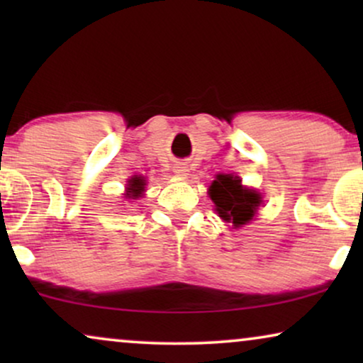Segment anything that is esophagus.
I'll return each instance as SVG.
<instances>
[{"instance_id": "esophagus-1", "label": "esophagus", "mask_w": 363, "mask_h": 363, "mask_svg": "<svg viewBox=\"0 0 363 363\" xmlns=\"http://www.w3.org/2000/svg\"><path fill=\"white\" fill-rule=\"evenodd\" d=\"M173 172H175V175L178 177H186L188 175V167L185 163H175V167H173Z\"/></svg>"}]
</instances>
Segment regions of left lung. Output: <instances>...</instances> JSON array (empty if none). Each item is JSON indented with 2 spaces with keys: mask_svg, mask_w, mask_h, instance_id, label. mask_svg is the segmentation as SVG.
<instances>
[{
  "mask_svg": "<svg viewBox=\"0 0 363 363\" xmlns=\"http://www.w3.org/2000/svg\"><path fill=\"white\" fill-rule=\"evenodd\" d=\"M210 196L223 220H231L235 226L252 220L261 203V196L256 191L245 190L240 178L231 175H218L210 186Z\"/></svg>",
  "mask_w": 363,
  "mask_h": 363,
  "instance_id": "8db88e82",
  "label": "left lung"
}]
</instances>
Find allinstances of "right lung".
Instances as JSON below:
<instances>
[{
    "mask_svg": "<svg viewBox=\"0 0 363 363\" xmlns=\"http://www.w3.org/2000/svg\"><path fill=\"white\" fill-rule=\"evenodd\" d=\"M128 193L127 195L130 198H137L140 196V193L143 190V180H140V178H132L130 182H128Z\"/></svg>",
    "mask_w": 363,
    "mask_h": 363,
    "instance_id": "right-lung-1",
    "label": "right lung"
}]
</instances>
